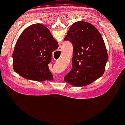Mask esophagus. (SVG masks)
Wrapping results in <instances>:
<instances>
[{
	"mask_svg": "<svg viewBox=\"0 0 125 125\" xmlns=\"http://www.w3.org/2000/svg\"><path fill=\"white\" fill-rule=\"evenodd\" d=\"M60 51H62V48H61V46H60L59 47V49H58V52H60Z\"/></svg>",
	"mask_w": 125,
	"mask_h": 125,
	"instance_id": "obj_1",
	"label": "esophagus"
}]
</instances>
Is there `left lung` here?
Segmentation results:
<instances>
[{"label":"left lung","instance_id":"left-lung-1","mask_svg":"<svg viewBox=\"0 0 125 125\" xmlns=\"http://www.w3.org/2000/svg\"><path fill=\"white\" fill-rule=\"evenodd\" d=\"M64 41L73 44L72 69L64 81L74 86L89 84L103 75L107 52L102 36L88 22L79 21L69 28Z\"/></svg>","mask_w":125,"mask_h":125}]
</instances>
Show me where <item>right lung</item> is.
<instances>
[{"instance_id":"obj_1","label":"right lung","mask_w":125,"mask_h":125,"mask_svg":"<svg viewBox=\"0 0 125 125\" xmlns=\"http://www.w3.org/2000/svg\"><path fill=\"white\" fill-rule=\"evenodd\" d=\"M59 47L49 29L36 23L25 29L16 42L13 52L15 72L30 80L42 82L53 79L48 64L52 53Z\"/></svg>"}]
</instances>
